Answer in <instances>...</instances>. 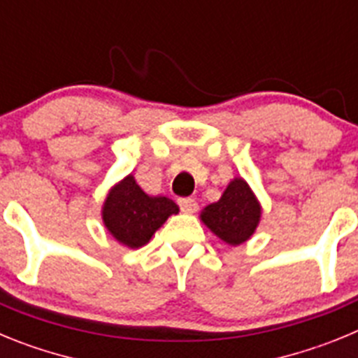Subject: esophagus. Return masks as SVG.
I'll list each match as a JSON object with an SVG mask.
<instances>
[{
	"label": "esophagus",
	"mask_w": 358,
	"mask_h": 358,
	"mask_svg": "<svg viewBox=\"0 0 358 358\" xmlns=\"http://www.w3.org/2000/svg\"><path fill=\"white\" fill-rule=\"evenodd\" d=\"M179 206L185 213H195L199 210V204L195 199H179Z\"/></svg>",
	"instance_id": "obj_1"
}]
</instances>
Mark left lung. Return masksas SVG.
Wrapping results in <instances>:
<instances>
[{"mask_svg": "<svg viewBox=\"0 0 358 358\" xmlns=\"http://www.w3.org/2000/svg\"><path fill=\"white\" fill-rule=\"evenodd\" d=\"M262 208L243 179L236 177L227 185L220 201L204 208L202 222L229 245L249 240L260 222Z\"/></svg>", "mask_w": 358, "mask_h": 358, "instance_id": "left-lung-1", "label": "left lung"}]
</instances>
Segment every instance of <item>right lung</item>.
<instances>
[{
    "mask_svg": "<svg viewBox=\"0 0 358 358\" xmlns=\"http://www.w3.org/2000/svg\"><path fill=\"white\" fill-rule=\"evenodd\" d=\"M179 206L169 197H150L127 176L110 189L102 218L109 233L127 248H141Z\"/></svg>",
    "mask_w": 358,
    "mask_h": 358,
    "instance_id": "1",
    "label": "right lung"
}]
</instances>
